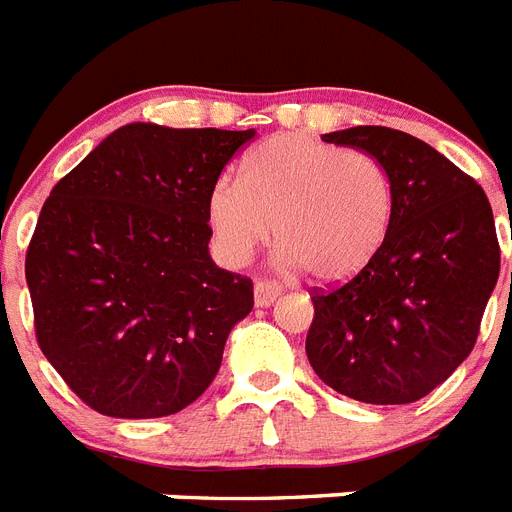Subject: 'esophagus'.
I'll return each instance as SVG.
<instances>
[{
	"label": "esophagus",
	"instance_id": "34e87169",
	"mask_svg": "<svg viewBox=\"0 0 512 512\" xmlns=\"http://www.w3.org/2000/svg\"><path fill=\"white\" fill-rule=\"evenodd\" d=\"M280 293H282V285H280V282L256 280V285H253V298H256V306L275 304L277 296H280Z\"/></svg>",
	"mask_w": 512,
	"mask_h": 512
}]
</instances>
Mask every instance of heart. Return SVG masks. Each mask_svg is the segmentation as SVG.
<instances>
[{
  "mask_svg": "<svg viewBox=\"0 0 512 512\" xmlns=\"http://www.w3.org/2000/svg\"><path fill=\"white\" fill-rule=\"evenodd\" d=\"M394 214L386 163L367 150H343L304 134H277L243 161L240 182L216 179L206 219L227 264H245L275 243L285 269L317 280L357 275L383 243Z\"/></svg>",
  "mask_w": 512,
  "mask_h": 512,
  "instance_id": "heart-1",
  "label": "heart"
}]
</instances>
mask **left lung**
<instances>
[{
  "mask_svg": "<svg viewBox=\"0 0 512 512\" xmlns=\"http://www.w3.org/2000/svg\"><path fill=\"white\" fill-rule=\"evenodd\" d=\"M322 142L386 163L394 214L365 267L312 288L306 357L338 394L410 404L463 365L500 277L492 206L476 179L439 150L388 126H354Z\"/></svg>",
  "mask_w": 512,
  "mask_h": 512,
  "instance_id": "8db88e82",
  "label": "left lung"
}]
</instances>
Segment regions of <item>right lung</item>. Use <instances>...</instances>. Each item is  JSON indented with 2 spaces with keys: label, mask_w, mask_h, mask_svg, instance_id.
<instances>
[{
  "label": "right lung",
  "mask_w": 512,
  "mask_h": 512,
  "mask_svg": "<svg viewBox=\"0 0 512 512\" xmlns=\"http://www.w3.org/2000/svg\"><path fill=\"white\" fill-rule=\"evenodd\" d=\"M253 134L126 124L44 200L26 251L36 341L94 412L174 415L216 378L253 282L208 256L206 200Z\"/></svg>",
  "instance_id": "1"
}]
</instances>
